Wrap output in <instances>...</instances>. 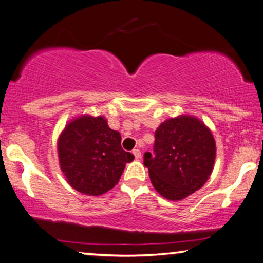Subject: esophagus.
<instances>
[{"label": "esophagus", "mask_w": 263, "mask_h": 263, "mask_svg": "<svg viewBox=\"0 0 263 263\" xmlns=\"http://www.w3.org/2000/svg\"><path fill=\"white\" fill-rule=\"evenodd\" d=\"M132 153H133V155H135V158H136V159H140V158H141V152H140V149H138V148L133 149V151H132Z\"/></svg>", "instance_id": "esophagus-1"}]
</instances>
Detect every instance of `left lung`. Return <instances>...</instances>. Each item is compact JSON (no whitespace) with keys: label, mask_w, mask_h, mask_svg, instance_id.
<instances>
[{"label":"left lung","mask_w":263,"mask_h":263,"mask_svg":"<svg viewBox=\"0 0 263 263\" xmlns=\"http://www.w3.org/2000/svg\"><path fill=\"white\" fill-rule=\"evenodd\" d=\"M153 154H144L152 184L171 201H180L208 181L216 159L211 131L195 117L180 116L155 131Z\"/></svg>","instance_id":"left-lung-1"}]
</instances>
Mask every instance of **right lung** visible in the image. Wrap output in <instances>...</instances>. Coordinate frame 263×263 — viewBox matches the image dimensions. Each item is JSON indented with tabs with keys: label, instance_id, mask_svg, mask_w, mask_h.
<instances>
[{
	"label": "right lung",
	"instance_id": "add662e5",
	"mask_svg": "<svg viewBox=\"0 0 263 263\" xmlns=\"http://www.w3.org/2000/svg\"><path fill=\"white\" fill-rule=\"evenodd\" d=\"M119 132L104 117H82L70 122L58 140L61 171L72 188L99 196L118 183L127 162L135 157L121 145Z\"/></svg>",
	"mask_w": 263,
	"mask_h": 263
}]
</instances>
